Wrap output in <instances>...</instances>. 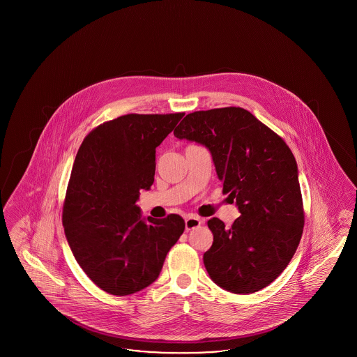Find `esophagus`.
<instances>
[{
    "label": "esophagus",
    "mask_w": 357,
    "mask_h": 357,
    "mask_svg": "<svg viewBox=\"0 0 357 357\" xmlns=\"http://www.w3.org/2000/svg\"><path fill=\"white\" fill-rule=\"evenodd\" d=\"M185 223H186V230H192V229L198 227L202 223V220L199 217H195V215H188L185 220Z\"/></svg>",
    "instance_id": "obj_1"
}]
</instances>
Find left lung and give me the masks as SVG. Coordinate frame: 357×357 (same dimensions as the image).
I'll use <instances>...</instances> for the list:
<instances>
[{"mask_svg": "<svg viewBox=\"0 0 357 357\" xmlns=\"http://www.w3.org/2000/svg\"><path fill=\"white\" fill-rule=\"evenodd\" d=\"M174 135L204 146L241 215L230 229L207 222L214 241L204 268L222 289L237 294L261 290L285 271L304 227L296 159L282 137L239 107L186 115Z\"/></svg>", "mask_w": 357, "mask_h": 357, "instance_id": "obj_1", "label": "left lung"}]
</instances>
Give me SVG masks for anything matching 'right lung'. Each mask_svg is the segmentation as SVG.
I'll return each mask as SVG.
<instances>
[{"label":"right lung","mask_w":357,"mask_h":357,"mask_svg":"<svg viewBox=\"0 0 357 357\" xmlns=\"http://www.w3.org/2000/svg\"><path fill=\"white\" fill-rule=\"evenodd\" d=\"M183 116L130 114L105 121L75 158L63 207L66 237L80 268L109 294L150 287L185 231L182 217L142 218L136 206L139 191L153 186L156 147Z\"/></svg>","instance_id":"right-lung-1"}]
</instances>
